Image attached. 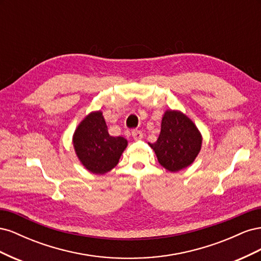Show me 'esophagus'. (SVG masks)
<instances>
[{
    "mask_svg": "<svg viewBox=\"0 0 261 261\" xmlns=\"http://www.w3.org/2000/svg\"><path fill=\"white\" fill-rule=\"evenodd\" d=\"M132 136H133V138L135 139V140H140L141 138L144 137V134H143V132H141V130L134 129V130L132 132Z\"/></svg>",
    "mask_w": 261,
    "mask_h": 261,
    "instance_id": "1",
    "label": "esophagus"
}]
</instances>
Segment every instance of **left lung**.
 <instances>
[{
    "label": "left lung",
    "instance_id": "1",
    "mask_svg": "<svg viewBox=\"0 0 261 261\" xmlns=\"http://www.w3.org/2000/svg\"><path fill=\"white\" fill-rule=\"evenodd\" d=\"M201 143V134L191 118L180 111L168 110L162 117L159 138L149 146L164 169L177 172L194 162Z\"/></svg>",
    "mask_w": 261,
    "mask_h": 261
}]
</instances>
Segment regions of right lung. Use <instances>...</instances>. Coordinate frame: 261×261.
Wrapping results in <instances>:
<instances>
[{
  "label": "right lung",
  "instance_id": "right-lung-1",
  "mask_svg": "<svg viewBox=\"0 0 261 261\" xmlns=\"http://www.w3.org/2000/svg\"><path fill=\"white\" fill-rule=\"evenodd\" d=\"M73 145L78 159L93 174H105L111 171L127 147L124 137H113L108 132L101 111L87 115L73 136Z\"/></svg>",
  "mask_w": 261,
  "mask_h": 261
}]
</instances>
